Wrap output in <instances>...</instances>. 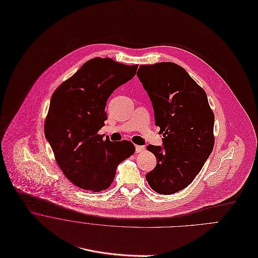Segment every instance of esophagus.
I'll return each mask as SVG.
<instances>
[{"instance_id":"34e87169","label":"esophagus","mask_w":258,"mask_h":258,"mask_svg":"<svg viewBox=\"0 0 258 258\" xmlns=\"http://www.w3.org/2000/svg\"><path fill=\"white\" fill-rule=\"evenodd\" d=\"M146 148L143 146H136V153H143L145 152Z\"/></svg>"}]
</instances>
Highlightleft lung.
I'll list each match as a JSON object with an SVG mask.
<instances>
[{
    "instance_id": "obj_1",
    "label": "left lung",
    "mask_w": 258,
    "mask_h": 258,
    "mask_svg": "<svg viewBox=\"0 0 258 258\" xmlns=\"http://www.w3.org/2000/svg\"><path fill=\"white\" fill-rule=\"evenodd\" d=\"M137 76L163 134L162 147L149 145L156 166L146 178L160 195H172L192 182L214 146V114L206 92L180 66L163 61L141 66Z\"/></svg>"
}]
</instances>
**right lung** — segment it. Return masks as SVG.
I'll use <instances>...</instances> for the list:
<instances>
[{"label": "right lung", "instance_id": "add662e5", "mask_svg": "<svg viewBox=\"0 0 258 258\" xmlns=\"http://www.w3.org/2000/svg\"><path fill=\"white\" fill-rule=\"evenodd\" d=\"M137 70L138 64L95 57L52 94L45 136L63 174L83 189L99 192L109 187L117 165L135 154L131 142L103 141L98 132L107 118V99Z\"/></svg>", "mask_w": 258, "mask_h": 258}]
</instances>
